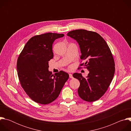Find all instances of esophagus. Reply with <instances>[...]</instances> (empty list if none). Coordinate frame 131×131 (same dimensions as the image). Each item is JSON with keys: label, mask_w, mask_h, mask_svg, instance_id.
<instances>
[{"label": "esophagus", "mask_w": 131, "mask_h": 131, "mask_svg": "<svg viewBox=\"0 0 131 131\" xmlns=\"http://www.w3.org/2000/svg\"><path fill=\"white\" fill-rule=\"evenodd\" d=\"M69 78H72L73 77H72V74L71 73H69Z\"/></svg>", "instance_id": "34e87169"}]
</instances>
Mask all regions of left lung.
Here are the masks:
<instances>
[{
    "mask_svg": "<svg viewBox=\"0 0 131 131\" xmlns=\"http://www.w3.org/2000/svg\"><path fill=\"white\" fill-rule=\"evenodd\" d=\"M76 40L79 45L81 60L89 71L86 78L80 73H74L73 77L80 81L78 95L86 102L100 99L107 90L115 74V62L111 51L102 36L96 32L76 29L67 34Z\"/></svg>",
    "mask_w": 131,
    "mask_h": 131,
    "instance_id": "8db88e82",
    "label": "left lung"
}]
</instances>
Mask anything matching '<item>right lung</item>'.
Listing matches in <instances>:
<instances>
[{
  "label": "right lung",
  "mask_w": 131,
  "mask_h": 131,
  "mask_svg": "<svg viewBox=\"0 0 131 131\" xmlns=\"http://www.w3.org/2000/svg\"><path fill=\"white\" fill-rule=\"evenodd\" d=\"M64 34L48 32L36 35L26 43L18 58L16 65L21 85L35 102L48 104L55 100L69 78L61 70L52 74L49 61L53 58L52 44Z\"/></svg>",
  "instance_id": "add662e5"
}]
</instances>
